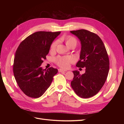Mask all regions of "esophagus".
<instances>
[{
	"label": "esophagus",
	"mask_w": 124,
	"mask_h": 124,
	"mask_svg": "<svg viewBox=\"0 0 124 124\" xmlns=\"http://www.w3.org/2000/svg\"><path fill=\"white\" fill-rule=\"evenodd\" d=\"M67 71H68L66 70H63V69H58V72H67Z\"/></svg>",
	"instance_id": "esophagus-1"
}]
</instances>
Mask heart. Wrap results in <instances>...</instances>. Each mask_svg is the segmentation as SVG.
Instances as JSON below:
<instances>
[{"instance_id":"heart-1","label":"heart","mask_w":124,"mask_h":124,"mask_svg":"<svg viewBox=\"0 0 124 124\" xmlns=\"http://www.w3.org/2000/svg\"><path fill=\"white\" fill-rule=\"evenodd\" d=\"M73 43H77V40L73 37H69L67 38L66 41V43L67 46H70L71 44ZM58 43V41H55L52 44L51 48L52 50H54L57 44ZM74 61L73 57L71 56H62V57H59L56 58V62L57 65L63 68H67L69 67L70 63Z\"/></svg>"}]
</instances>
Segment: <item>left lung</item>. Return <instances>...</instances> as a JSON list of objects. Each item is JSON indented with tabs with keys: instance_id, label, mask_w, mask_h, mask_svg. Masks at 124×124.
Listing matches in <instances>:
<instances>
[{
	"instance_id": "obj_1",
	"label": "left lung",
	"mask_w": 124,
	"mask_h": 124,
	"mask_svg": "<svg viewBox=\"0 0 124 124\" xmlns=\"http://www.w3.org/2000/svg\"><path fill=\"white\" fill-rule=\"evenodd\" d=\"M80 40L81 50L80 61L76 66L85 68L82 75L73 71L71 85L81 98H88L98 93L106 82L109 71V59L106 48L100 37L87 30L70 31Z\"/></svg>"
}]
</instances>
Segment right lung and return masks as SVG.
I'll return each instance as SVG.
<instances>
[{
    "label": "right lung",
    "mask_w": 124,
    "mask_h": 124,
    "mask_svg": "<svg viewBox=\"0 0 124 124\" xmlns=\"http://www.w3.org/2000/svg\"><path fill=\"white\" fill-rule=\"evenodd\" d=\"M61 31H37L27 37L20 43L16 52L13 73L17 83L26 95L33 98L46 92L58 72L51 67H41L46 59L50 47Z\"/></svg>",
    "instance_id": "1"
}]
</instances>
